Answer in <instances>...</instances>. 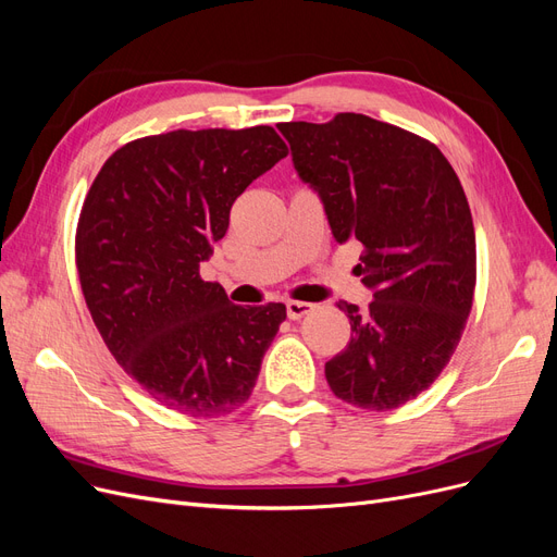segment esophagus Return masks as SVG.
Masks as SVG:
<instances>
[{"instance_id": "esophagus-1", "label": "esophagus", "mask_w": 557, "mask_h": 557, "mask_svg": "<svg viewBox=\"0 0 557 557\" xmlns=\"http://www.w3.org/2000/svg\"><path fill=\"white\" fill-rule=\"evenodd\" d=\"M311 309H313V305H307V301H295V299H290L288 305H285V311H288V318H290V320L305 318Z\"/></svg>"}]
</instances>
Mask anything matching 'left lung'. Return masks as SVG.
Returning a JSON list of instances; mask_svg holds the SVG:
<instances>
[{"label":"left lung","mask_w":557,"mask_h":557,"mask_svg":"<svg viewBox=\"0 0 557 557\" xmlns=\"http://www.w3.org/2000/svg\"><path fill=\"white\" fill-rule=\"evenodd\" d=\"M278 129L334 239L362 244L356 272L374 293L364 309L339 301L350 342L325 379L352 407L397 409L444 372L474 301L476 234L460 178L434 144L362 113Z\"/></svg>","instance_id":"obj_1"}]
</instances>
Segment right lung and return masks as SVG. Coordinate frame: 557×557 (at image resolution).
Returning a JSON list of instances; mask_svg holds the SVG:
<instances>
[{
    "label": "right lung",
    "instance_id": "1",
    "mask_svg": "<svg viewBox=\"0 0 557 557\" xmlns=\"http://www.w3.org/2000/svg\"><path fill=\"white\" fill-rule=\"evenodd\" d=\"M288 156L274 127L176 129L117 148L83 201L76 267L115 362L156 401L195 418L239 409L285 307H237L199 262L248 185Z\"/></svg>",
    "mask_w": 557,
    "mask_h": 557
}]
</instances>
